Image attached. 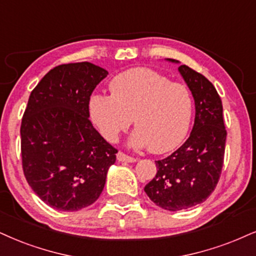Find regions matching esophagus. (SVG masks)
<instances>
[{"mask_svg":"<svg viewBox=\"0 0 256 256\" xmlns=\"http://www.w3.org/2000/svg\"><path fill=\"white\" fill-rule=\"evenodd\" d=\"M116 158H118V162H136V158L128 156V154H126L123 152H118Z\"/></svg>","mask_w":256,"mask_h":256,"instance_id":"esophagus-1","label":"esophagus"}]
</instances>
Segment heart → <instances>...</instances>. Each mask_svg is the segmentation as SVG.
Segmentation results:
<instances>
[{
	"label": "heart",
	"mask_w": 256,
	"mask_h": 256,
	"mask_svg": "<svg viewBox=\"0 0 256 256\" xmlns=\"http://www.w3.org/2000/svg\"><path fill=\"white\" fill-rule=\"evenodd\" d=\"M112 96L94 94L89 102L91 121L110 142L127 130L133 118L132 144L147 146L162 154L180 144L190 129L194 100L188 88L172 83L147 68H135L115 76Z\"/></svg>",
	"instance_id": "1"
}]
</instances>
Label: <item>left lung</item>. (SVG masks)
Returning <instances> with one entry per match:
<instances>
[{
  "instance_id": "left-lung-1",
  "label": "left lung",
  "mask_w": 256,
  "mask_h": 256,
  "mask_svg": "<svg viewBox=\"0 0 256 256\" xmlns=\"http://www.w3.org/2000/svg\"><path fill=\"white\" fill-rule=\"evenodd\" d=\"M178 70L194 100V128L176 152L156 162V174L144 186L150 200L170 211L194 206L212 194L222 172L226 138L222 100L215 86L188 66L180 65Z\"/></svg>"
}]
</instances>
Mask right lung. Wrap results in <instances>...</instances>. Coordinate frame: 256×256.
<instances>
[{"instance_id": "right-lung-1", "label": "right lung", "mask_w": 256, "mask_h": 256, "mask_svg": "<svg viewBox=\"0 0 256 256\" xmlns=\"http://www.w3.org/2000/svg\"><path fill=\"white\" fill-rule=\"evenodd\" d=\"M108 71L91 62L56 66L30 92L22 118V168L53 209L78 211L98 200L118 150L89 120L90 96Z\"/></svg>"}]
</instances>
